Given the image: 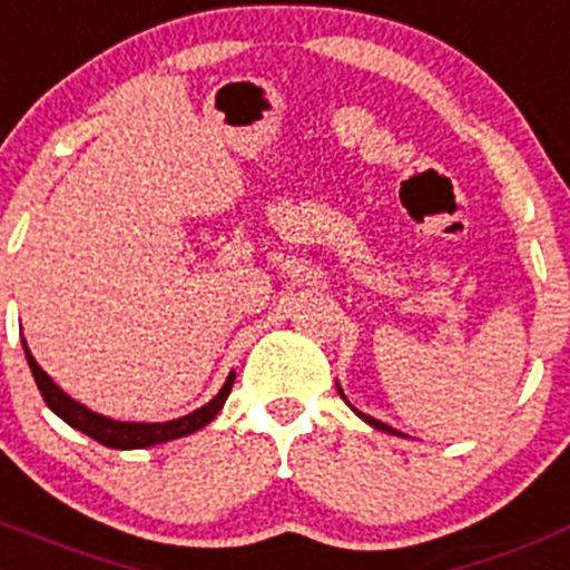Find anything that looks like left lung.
I'll return each instance as SVG.
<instances>
[{
  "mask_svg": "<svg viewBox=\"0 0 570 570\" xmlns=\"http://www.w3.org/2000/svg\"><path fill=\"white\" fill-rule=\"evenodd\" d=\"M337 391H340V396L345 399V393H343V387H340V382H337ZM345 402H348V399H345ZM351 411L357 413L360 419H363L365 424H371V428L374 430H382V433H391V435H405V433H399L396 428H391V424H385V422H380V419H374V416H368V413H363V411H357V407H351Z\"/></svg>",
  "mask_w": 570,
  "mask_h": 570,
  "instance_id": "8db88e82",
  "label": "left lung"
}]
</instances>
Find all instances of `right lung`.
Wrapping results in <instances>:
<instances>
[{
  "mask_svg": "<svg viewBox=\"0 0 570 570\" xmlns=\"http://www.w3.org/2000/svg\"><path fill=\"white\" fill-rule=\"evenodd\" d=\"M21 348H24V357H28V365L30 371H33V380L36 385H39L41 396H45L47 407H50L58 419H63L69 428L81 430L89 439L100 441V444L111 446V450H142V446L165 444V441L196 433V430H202L205 424H210L213 419L219 416V411L225 407L227 396H230L233 391V380H236V371H230V376L225 380L222 391L216 393L207 405L196 407L188 416L171 419V422H117V419L89 411L87 405H81V402H76L72 396H67V393L47 376V371L36 363L24 337H21Z\"/></svg>",
  "mask_w": 570,
  "mask_h": 570,
  "instance_id": "right-lung-1",
  "label": "right lung"
}]
</instances>
